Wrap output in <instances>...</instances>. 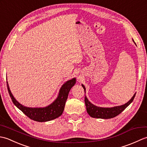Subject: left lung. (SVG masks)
I'll return each mask as SVG.
<instances>
[{"mask_svg": "<svg viewBox=\"0 0 147 147\" xmlns=\"http://www.w3.org/2000/svg\"><path fill=\"white\" fill-rule=\"evenodd\" d=\"M134 42V40H133ZM135 43V42H134ZM136 44V43H135ZM83 88H84V91L85 92V87L83 85H82ZM136 93L133 96V97L131 98L130 100H129L125 104L119 105V106H115L114 107H97V106H95L93 104H92L91 102H90L88 99L86 98V96H85V105L86 107V111L88 112V114L91 116L92 117L94 118H100V119H111L113 118L115 116H117V115L121 114L122 112H123L124 109H125L127 106H128L131 103L134 98H135Z\"/></svg>", "mask_w": 147, "mask_h": 147, "instance_id": "obj_1", "label": "left lung"}]
</instances>
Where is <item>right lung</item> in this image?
<instances>
[{
  "label": "right lung",
  "instance_id": "right-lung-1",
  "mask_svg": "<svg viewBox=\"0 0 147 147\" xmlns=\"http://www.w3.org/2000/svg\"><path fill=\"white\" fill-rule=\"evenodd\" d=\"M76 83V78H73L65 82L59 90V95L54 102L45 107H27L20 104L9 89L7 82V90L13 104L27 115L31 119L38 122L49 121L59 117L64 111L65 102L67 100L69 92Z\"/></svg>",
  "mask_w": 147,
  "mask_h": 147
}]
</instances>
